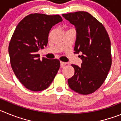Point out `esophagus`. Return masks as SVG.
Instances as JSON below:
<instances>
[{
  "mask_svg": "<svg viewBox=\"0 0 121 121\" xmlns=\"http://www.w3.org/2000/svg\"><path fill=\"white\" fill-rule=\"evenodd\" d=\"M60 64H61V67H63L66 64H67V63H65V62L60 61Z\"/></svg>",
  "mask_w": 121,
  "mask_h": 121,
  "instance_id": "obj_1",
  "label": "esophagus"
}]
</instances>
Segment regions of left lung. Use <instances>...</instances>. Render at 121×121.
I'll use <instances>...</instances> for the list:
<instances>
[{
	"label": "left lung",
	"mask_w": 121,
	"mask_h": 121,
	"mask_svg": "<svg viewBox=\"0 0 121 121\" xmlns=\"http://www.w3.org/2000/svg\"><path fill=\"white\" fill-rule=\"evenodd\" d=\"M75 26V54L82 53L81 67L72 64L74 74L68 79L69 87L83 95L93 93L106 79L112 64L110 40L103 25L87 12L63 14Z\"/></svg>",
	"instance_id": "obj_1"
}]
</instances>
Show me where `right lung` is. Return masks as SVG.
<instances>
[{
	"instance_id": "add662e5",
	"label": "right lung",
	"mask_w": 121,
	"mask_h": 121,
	"mask_svg": "<svg viewBox=\"0 0 121 121\" xmlns=\"http://www.w3.org/2000/svg\"><path fill=\"white\" fill-rule=\"evenodd\" d=\"M62 21L59 15L31 13L16 27L9 45L10 61L15 76L28 90L48 88L59 70L58 60H40L38 51L47 45L51 29Z\"/></svg>"
}]
</instances>
